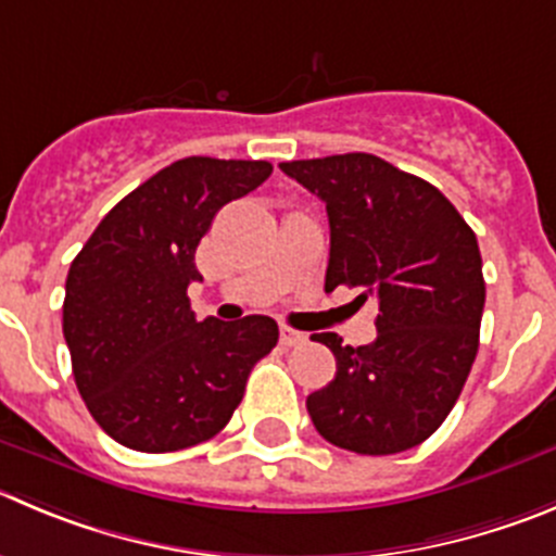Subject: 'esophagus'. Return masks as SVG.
<instances>
[{
	"mask_svg": "<svg viewBox=\"0 0 556 556\" xmlns=\"http://www.w3.org/2000/svg\"><path fill=\"white\" fill-rule=\"evenodd\" d=\"M279 340H282V345L290 349V345H304V342H307V334L290 329V326H279Z\"/></svg>",
	"mask_w": 556,
	"mask_h": 556,
	"instance_id": "1",
	"label": "esophagus"
}]
</instances>
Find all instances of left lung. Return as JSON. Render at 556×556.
Returning a JSON list of instances; mask_svg holds the SVG:
<instances>
[{"label":"left lung","instance_id":"left-lung-1","mask_svg":"<svg viewBox=\"0 0 556 556\" xmlns=\"http://www.w3.org/2000/svg\"><path fill=\"white\" fill-rule=\"evenodd\" d=\"M285 175L326 202L331 230L326 290L378 299V337L342 345L334 381L307 397L326 442L359 455L422 444L447 419L480 345L485 304L477 236L428 180L370 153L285 161Z\"/></svg>","mask_w":556,"mask_h":556}]
</instances>
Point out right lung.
Here are the masks:
<instances>
[{
  "label": "right lung",
  "instance_id": "add662e5",
  "mask_svg": "<svg viewBox=\"0 0 556 556\" xmlns=\"http://www.w3.org/2000/svg\"><path fill=\"white\" fill-rule=\"evenodd\" d=\"M268 161L180 159L123 197L71 263L62 304L76 387L92 419L139 453L214 439L252 367L271 354L268 315L236 324L191 313L200 238L219 207L271 175Z\"/></svg>",
  "mask_w": 556,
  "mask_h": 556
}]
</instances>
